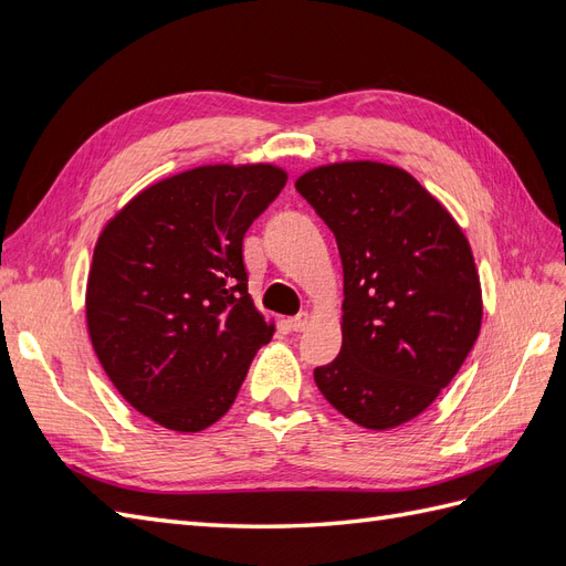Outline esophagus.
<instances>
[{"mask_svg":"<svg viewBox=\"0 0 566 566\" xmlns=\"http://www.w3.org/2000/svg\"><path fill=\"white\" fill-rule=\"evenodd\" d=\"M310 323H312V314L310 312H302L295 318H290V328H293L295 333H302V331L310 328Z\"/></svg>","mask_w":566,"mask_h":566,"instance_id":"34e87169","label":"esophagus"}]
</instances>
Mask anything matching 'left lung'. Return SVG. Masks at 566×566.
Here are the masks:
<instances>
[{"mask_svg": "<svg viewBox=\"0 0 566 566\" xmlns=\"http://www.w3.org/2000/svg\"><path fill=\"white\" fill-rule=\"evenodd\" d=\"M295 188L335 233L345 273L342 349L316 387L352 422L394 430L449 387L482 328L468 238L401 167L321 165Z\"/></svg>", "mask_w": 566, "mask_h": 566, "instance_id": "1", "label": "left lung"}]
</instances>
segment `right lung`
Listing matches in <instances>:
<instances>
[{"instance_id": "obj_1", "label": "right lung", "mask_w": 566, "mask_h": 566, "mask_svg": "<svg viewBox=\"0 0 566 566\" xmlns=\"http://www.w3.org/2000/svg\"><path fill=\"white\" fill-rule=\"evenodd\" d=\"M276 165H202L136 193L101 231L87 331L123 399L175 432L235 401L273 335L248 295L243 235L285 186Z\"/></svg>"}]
</instances>
